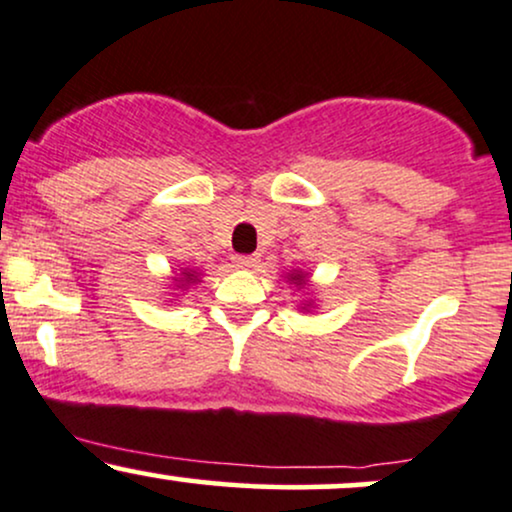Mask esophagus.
Returning <instances> with one entry per match:
<instances>
[{"label": "esophagus", "mask_w": 512, "mask_h": 512, "mask_svg": "<svg viewBox=\"0 0 512 512\" xmlns=\"http://www.w3.org/2000/svg\"><path fill=\"white\" fill-rule=\"evenodd\" d=\"M233 262H236L238 267L250 269V267H255V264H257V257L255 255H236V257H233Z\"/></svg>", "instance_id": "34e87169"}]
</instances>
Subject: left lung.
<instances>
[{"mask_svg": "<svg viewBox=\"0 0 512 512\" xmlns=\"http://www.w3.org/2000/svg\"><path fill=\"white\" fill-rule=\"evenodd\" d=\"M291 281H296V284H303V276L301 274H296V276L291 274Z\"/></svg>", "mask_w": 512, "mask_h": 512, "instance_id": "left-lung-1", "label": "left lung"}]
</instances>
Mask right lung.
<instances>
[{"label":"right lung","mask_w":512,"mask_h":512,"mask_svg":"<svg viewBox=\"0 0 512 512\" xmlns=\"http://www.w3.org/2000/svg\"><path fill=\"white\" fill-rule=\"evenodd\" d=\"M182 276H185V279H182V281H185V284H192V279H195V274H190V272H187V269H185V272H182Z\"/></svg>","instance_id":"add662e5"}]
</instances>
